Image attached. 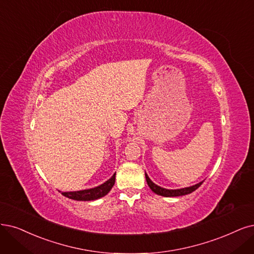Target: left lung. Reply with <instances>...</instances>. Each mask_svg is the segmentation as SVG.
<instances>
[{
    "instance_id": "left-lung-1",
    "label": "left lung",
    "mask_w": 254,
    "mask_h": 254,
    "mask_svg": "<svg viewBox=\"0 0 254 254\" xmlns=\"http://www.w3.org/2000/svg\"><path fill=\"white\" fill-rule=\"evenodd\" d=\"M145 178H146V182H147V185L149 186V189H151L155 193L163 195V196H179V195L189 194V193L194 191L196 189H199L201 184L203 183V182H200L193 186L186 187V189H181V190H165V189H162V187H160V186L156 185L155 183H153L146 174H145Z\"/></svg>"
}]
</instances>
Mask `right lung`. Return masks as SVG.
<instances>
[{"instance_id": "add662e5", "label": "right lung", "mask_w": 254, "mask_h": 254, "mask_svg": "<svg viewBox=\"0 0 254 254\" xmlns=\"http://www.w3.org/2000/svg\"><path fill=\"white\" fill-rule=\"evenodd\" d=\"M115 176H116V174L113 175L111 179H109L106 183H103L100 186L95 187V189L84 190H79V191L62 192V194L67 196V198H69V199L77 200V201H92V200L99 199V198H101V196L106 195L112 190V187L114 186Z\"/></svg>"}]
</instances>
